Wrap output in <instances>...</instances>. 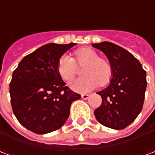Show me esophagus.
<instances>
[{
	"label": "esophagus",
	"mask_w": 155,
	"mask_h": 155,
	"mask_svg": "<svg viewBox=\"0 0 155 155\" xmlns=\"http://www.w3.org/2000/svg\"><path fill=\"white\" fill-rule=\"evenodd\" d=\"M81 97H82V99H83V100H87L88 98L90 97V94H82V95H81Z\"/></svg>",
	"instance_id": "esophagus-1"
}]
</instances>
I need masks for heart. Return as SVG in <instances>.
Masks as SVG:
<instances>
[{
	"label": "heart",
	"mask_w": 155,
	"mask_h": 155,
	"mask_svg": "<svg viewBox=\"0 0 155 155\" xmlns=\"http://www.w3.org/2000/svg\"><path fill=\"white\" fill-rule=\"evenodd\" d=\"M74 60L64 54L59 59L57 71L64 81H70L76 73V64H85L82 74L84 76L70 81L69 85L74 91L85 93L94 90L101 83L104 85L110 81L112 75L110 64L101 59L96 51L91 48H82L74 51ZM77 63H75V62Z\"/></svg>",
	"instance_id": "1"
}]
</instances>
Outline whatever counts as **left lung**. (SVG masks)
<instances>
[{
    "label": "left lung",
    "instance_id": "obj_1",
    "mask_svg": "<svg viewBox=\"0 0 155 155\" xmlns=\"http://www.w3.org/2000/svg\"><path fill=\"white\" fill-rule=\"evenodd\" d=\"M92 46L106 55L112 68L109 85L97 92L102 98V104L94 110V116L104 126L123 130L142 110L146 72L133 54L117 45L104 41Z\"/></svg>",
    "mask_w": 155,
    "mask_h": 155
}]
</instances>
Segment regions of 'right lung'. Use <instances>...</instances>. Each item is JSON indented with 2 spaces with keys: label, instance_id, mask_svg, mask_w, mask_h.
<instances>
[{
  "label": "right lung",
  "instance_id": "1",
  "mask_svg": "<svg viewBox=\"0 0 155 155\" xmlns=\"http://www.w3.org/2000/svg\"><path fill=\"white\" fill-rule=\"evenodd\" d=\"M76 43H50L23 58L12 74L10 94L13 113L27 130L39 134L60 129L81 94L65 86L57 71L61 55Z\"/></svg>",
  "mask_w": 155,
  "mask_h": 155
}]
</instances>
